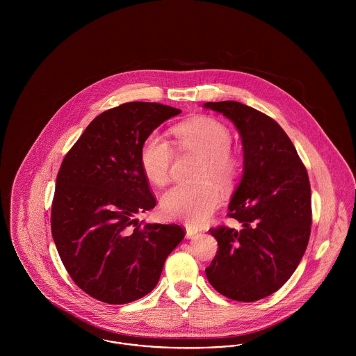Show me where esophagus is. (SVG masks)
<instances>
[{"instance_id":"34e87169","label":"esophagus","mask_w":356,"mask_h":356,"mask_svg":"<svg viewBox=\"0 0 356 356\" xmlns=\"http://www.w3.org/2000/svg\"><path fill=\"white\" fill-rule=\"evenodd\" d=\"M197 234H199V232L196 229L186 227V238H195Z\"/></svg>"}]
</instances>
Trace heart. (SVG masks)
I'll use <instances>...</instances> for the list:
<instances>
[{"instance_id":"obj_1","label":"heart","mask_w":356,"mask_h":356,"mask_svg":"<svg viewBox=\"0 0 356 356\" xmlns=\"http://www.w3.org/2000/svg\"><path fill=\"white\" fill-rule=\"evenodd\" d=\"M174 136L179 148L202 154L197 185H175L168 189L160 202L163 213L170 219L182 220L192 226L205 223L222 202L216 184L227 189L240 175V157L229 147L232 136L229 129L216 119L199 116L178 124ZM172 149L159 134L149 136L140 152V164L149 182L163 186L170 177Z\"/></svg>"}]
</instances>
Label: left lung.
I'll return each instance as SVG.
<instances>
[{
	"mask_svg": "<svg viewBox=\"0 0 356 356\" xmlns=\"http://www.w3.org/2000/svg\"><path fill=\"white\" fill-rule=\"evenodd\" d=\"M237 127L244 174L229 205L240 229H209L218 252L205 268L209 284L237 302L277 292L293 274L311 233L308 174L282 127L266 113L237 102H205Z\"/></svg>",
	"mask_w": 356,
	"mask_h": 356,
	"instance_id": "8db88e82",
	"label": "left lung"
}]
</instances>
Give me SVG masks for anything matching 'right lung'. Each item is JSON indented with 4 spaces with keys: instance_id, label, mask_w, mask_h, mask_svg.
I'll list each match as a JSON object with an SVG mask.
<instances>
[{
    "instance_id": "add662e5",
    "label": "right lung",
    "mask_w": 356,
    "mask_h": 356,
    "mask_svg": "<svg viewBox=\"0 0 356 356\" xmlns=\"http://www.w3.org/2000/svg\"><path fill=\"white\" fill-rule=\"evenodd\" d=\"M178 113L159 102L111 108L90 122L61 163L51 236L72 281L100 302L126 305L148 295L185 237L175 223L136 219L156 205L140 164L141 147Z\"/></svg>"
}]
</instances>
